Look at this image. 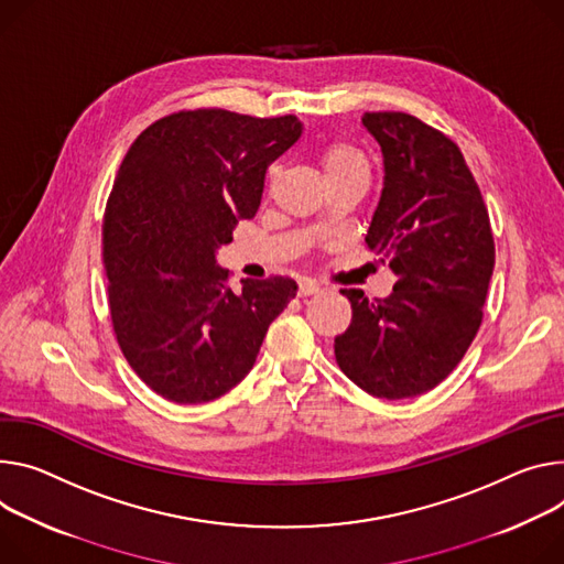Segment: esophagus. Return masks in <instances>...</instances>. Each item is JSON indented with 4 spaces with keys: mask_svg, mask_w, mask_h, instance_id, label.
<instances>
[{
    "mask_svg": "<svg viewBox=\"0 0 564 564\" xmlns=\"http://www.w3.org/2000/svg\"><path fill=\"white\" fill-rule=\"evenodd\" d=\"M319 292V285L313 283V281H301L299 283V296H311V294H317Z\"/></svg>",
    "mask_w": 564,
    "mask_h": 564,
    "instance_id": "34e87169",
    "label": "esophagus"
}]
</instances>
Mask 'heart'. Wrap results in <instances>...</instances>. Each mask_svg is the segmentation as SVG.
Segmentation results:
<instances>
[{
	"mask_svg": "<svg viewBox=\"0 0 564 564\" xmlns=\"http://www.w3.org/2000/svg\"><path fill=\"white\" fill-rule=\"evenodd\" d=\"M322 166L326 175L346 173V171H367L369 162L360 148H355L348 141H333L322 152Z\"/></svg>",
	"mask_w": 564,
	"mask_h": 564,
	"instance_id": "obj_1",
	"label": "heart"
}]
</instances>
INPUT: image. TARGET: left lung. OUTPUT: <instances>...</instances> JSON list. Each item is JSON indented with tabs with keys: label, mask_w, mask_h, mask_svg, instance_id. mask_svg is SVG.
I'll list each match as a JSON object with an SVG mask.
<instances>
[{
	"label": "left lung",
	"mask_w": 564,
	"mask_h": 564,
	"mask_svg": "<svg viewBox=\"0 0 564 564\" xmlns=\"http://www.w3.org/2000/svg\"><path fill=\"white\" fill-rule=\"evenodd\" d=\"M384 158V188L367 245L395 274L387 299L341 290L350 324L335 337L344 376L400 400L441 384L464 360L481 319L495 240L481 191L458 145L404 112H367Z\"/></svg>",
	"instance_id": "1"
}]
</instances>
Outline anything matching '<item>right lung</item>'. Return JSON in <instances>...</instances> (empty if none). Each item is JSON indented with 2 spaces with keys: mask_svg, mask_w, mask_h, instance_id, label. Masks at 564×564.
Masks as SVG:
<instances>
[{
  "mask_svg": "<svg viewBox=\"0 0 564 564\" xmlns=\"http://www.w3.org/2000/svg\"><path fill=\"white\" fill-rule=\"evenodd\" d=\"M299 134L294 115L199 108L150 123L126 152L104 216L108 305L128 365L171 402L234 389L296 294L274 274L231 292L216 251L259 212L268 166Z\"/></svg>",
  "mask_w": 564,
  "mask_h": 564,
  "instance_id": "add662e5",
  "label": "right lung"
}]
</instances>
